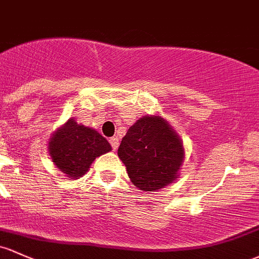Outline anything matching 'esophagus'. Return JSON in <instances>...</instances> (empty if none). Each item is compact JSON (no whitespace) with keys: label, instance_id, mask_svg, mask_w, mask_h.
I'll list each match as a JSON object with an SVG mask.
<instances>
[{"label":"esophagus","instance_id":"esophagus-1","mask_svg":"<svg viewBox=\"0 0 259 259\" xmlns=\"http://www.w3.org/2000/svg\"><path fill=\"white\" fill-rule=\"evenodd\" d=\"M110 144H111V147H112L113 151H116V149L118 148L119 140H118L117 137H112V138H110Z\"/></svg>","mask_w":259,"mask_h":259}]
</instances>
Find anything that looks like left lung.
I'll return each instance as SVG.
<instances>
[{"instance_id":"left-lung-1","label":"left lung","mask_w":259,"mask_h":259,"mask_svg":"<svg viewBox=\"0 0 259 259\" xmlns=\"http://www.w3.org/2000/svg\"><path fill=\"white\" fill-rule=\"evenodd\" d=\"M117 154L133 185L154 191L178 179L184 147L160 116H143L127 131Z\"/></svg>"}]
</instances>
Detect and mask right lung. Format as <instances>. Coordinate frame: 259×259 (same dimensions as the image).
<instances>
[{"mask_svg": "<svg viewBox=\"0 0 259 259\" xmlns=\"http://www.w3.org/2000/svg\"><path fill=\"white\" fill-rule=\"evenodd\" d=\"M48 149L53 163L60 171L70 179H79L97 157L112 148L97 131L70 118L53 133Z\"/></svg>", "mask_w": 259, "mask_h": 259, "instance_id": "right-lung-1", "label": "right lung"}]
</instances>
